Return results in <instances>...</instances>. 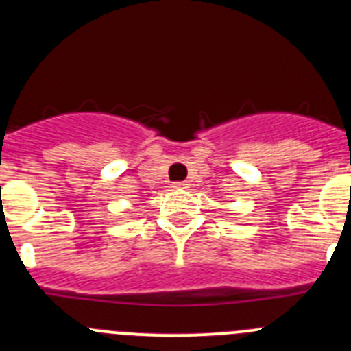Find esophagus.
Returning <instances> with one entry per match:
<instances>
[{"label": "esophagus", "mask_w": 351, "mask_h": 351, "mask_svg": "<svg viewBox=\"0 0 351 351\" xmlns=\"http://www.w3.org/2000/svg\"><path fill=\"white\" fill-rule=\"evenodd\" d=\"M173 188H176V190H184V188H190V184H188V181L173 182Z\"/></svg>", "instance_id": "1"}]
</instances>
